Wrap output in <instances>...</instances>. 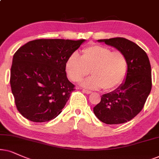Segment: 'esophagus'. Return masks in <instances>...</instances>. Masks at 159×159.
Segmentation results:
<instances>
[{
    "instance_id": "34e87169",
    "label": "esophagus",
    "mask_w": 159,
    "mask_h": 159,
    "mask_svg": "<svg viewBox=\"0 0 159 159\" xmlns=\"http://www.w3.org/2000/svg\"><path fill=\"white\" fill-rule=\"evenodd\" d=\"M83 92H84V93H86L87 94H89L92 93L91 91H89V90H86V89H83Z\"/></svg>"
}]
</instances>
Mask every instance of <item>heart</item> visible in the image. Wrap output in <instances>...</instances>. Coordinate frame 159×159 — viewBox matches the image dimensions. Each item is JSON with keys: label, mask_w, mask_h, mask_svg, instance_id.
<instances>
[{"label": "heart", "mask_w": 159, "mask_h": 159, "mask_svg": "<svg viewBox=\"0 0 159 159\" xmlns=\"http://www.w3.org/2000/svg\"><path fill=\"white\" fill-rule=\"evenodd\" d=\"M127 69V59L123 53L102 45L85 48L81 57L73 53L66 63V72L72 81H81L91 71L93 75L81 85L92 89L111 90L117 87L123 81Z\"/></svg>", "instance_id": "b5f03b06"}]
</instances>
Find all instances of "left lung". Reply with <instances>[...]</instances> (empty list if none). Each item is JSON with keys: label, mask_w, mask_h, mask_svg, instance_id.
Segmentation results:
<instances>
[{"label": "left lung", "mask_w": 159, "mask_h": 159, "mask_svg": "<svg viewBox=\"0 0 159 159\" xmlns=\"http://www.w3.org/2000/svg\"><path fill=\"white\" fill-rule=\"evenodd\" d=\"M115 48L125 56L128 69L120 86L101 96L93 108L100 121L108 125L130 121L142 111L152 88L151 67L148 56L136 43L122 37L98 40Z\"/></svg>", "instance_id": "left-lung-1"}]
</instances>
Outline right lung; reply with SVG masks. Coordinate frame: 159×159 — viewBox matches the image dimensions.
Instances as JSON below:
<instances>
[{
    "mask_svg": "<svg viewBox=\"0 0 159 159\" xmlns=\"http://www.w3.org/2000/svg\"><path fill=\"white\" fill-rule=\"evenodd\" d=\"M86 39H36L14 54L11 84L17 110L26 119L48 122L61 113L74 90L66 63Z\"/></svg>",
    "mask_w": 159,
    "mask_h": 159,
    "instance_id": "right-lung-1",
    "label": "right lung"
}]
</instances>
